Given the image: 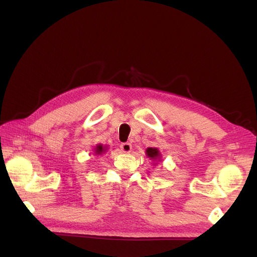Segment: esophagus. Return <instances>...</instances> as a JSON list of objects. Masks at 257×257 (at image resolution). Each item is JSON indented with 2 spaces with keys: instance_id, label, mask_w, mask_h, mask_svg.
Wrapping results in <instances>:
<instances>
[{
  "instance_id": "1",
  "label": "esophagus",
  "mask_w": 257,
  "mask_h": 257,
  "mask_svg": "<svg viewBox=\"0 0 257 257\" xmlns=\"http://www.w3.org/2000/svg\"><path fill=\"white\" fill-rule=\"evenodd\" d=\"M120 149H121V151L124 152V153H128V152H131V150H132V145H131L130 143H124V144H122V145L120 146Z\"/></svg>"
}]
</instances>
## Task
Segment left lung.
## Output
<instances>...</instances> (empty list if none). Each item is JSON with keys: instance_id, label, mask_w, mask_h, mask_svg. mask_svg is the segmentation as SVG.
Returning a JSON list of instances; mask_svg holds the SVG:
<instances>
[{"instance_id": "1", "label": "left lung", "mask_w": 257, "mask_h": 257, "mask_svg": "<svg viewBox=\"0 0 257 257\" xmlns=\"http://www.w3.org/2000/svg\"><path fill=\"white\" fill-rule=\"evenodd\" d=\"M146 154L148 158H150L151 160H157L160 159V151L157 149V148H148L146 150Z\"/></svg>"}]
</instances>
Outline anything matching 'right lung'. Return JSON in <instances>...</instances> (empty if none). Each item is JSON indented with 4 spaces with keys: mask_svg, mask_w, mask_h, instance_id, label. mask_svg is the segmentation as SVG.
<instances>
[{
    "mask_svg": "<svg viewBox=\"0 0 257 257\" xmlns=\"http://www.w3.org/2000/svg\"><path fill=\"white\" fill-rule=\"evenodd\" d=\"M103 152H106L105 147H103V145H97L95 147V149H94V153L95 154H102Z\"/></svg>",
    "mask_w": 257,
    "mask_h": 257,
    "instance_id": "obj_1",
    "label": "right lung"
}]
</instances>
